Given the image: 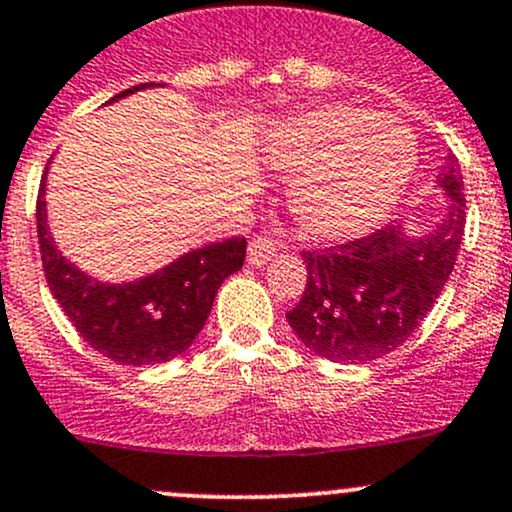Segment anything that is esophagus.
<instances>
[{"label": "esophagus", "mask_w": 512, "mask_h": 512, "mask_svg": "<svg viewBox=\"0 0 512 512\" xmlns=\"http://www.w3.org/2000/svg\"><path fill=\"white\" fill-rule=\"evenodd\" d=\"M274 255H277V247H274V242L267 235H255L250 245H247V260L255 267H265Z\"/></svg>", "instance_id": "obj_1"}]
</instances>
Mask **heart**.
<instances>
[{
  "instance_id": "obj_1",
  "label": "heart",
  "mask_w": 512,
  "mask_h": 512,
  "mask_svg": "<svg viewBox=\"0 0 512 512\" xmlns=\"http://www.w3.org/2000/svg\"><path fill=\"white\" fill-rule=\"evenodd\" d=\"M270 161L297 179L292 211L306 233L348 240L373 228L400 198L417 164L405 125L358 105H324L277 132Z\"/></svg>"
}]
</instances>
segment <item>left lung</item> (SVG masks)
<instances>
[{
    "label": "left lung",
    "mask_w": 512,
    "mask_h": 512,
    "mask_svg": "<svg viewBox=\"0 0 512 512\" xmlns=\"http://www.w3.org/2000/svg\"><path fill=\"white\" fill-rule=\"evenodd\" d=\"M439 186L454 203L432 233L410 238L392 223L365 238L301 252L306 287L287 321L309 351L333 363H368L400 348L422 324L464 240V176L454 154Z\"/></svg>",
    "instance_id": "1"
}]
</instances>
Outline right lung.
Instances as JSON below:
<instances>
[{
  "mask_svg": "<svg viewBox=\"0 0 512 512\" xmlns=\"http://www.w3.org/2000/svg\"><path fill=\"white\" fill-rule=\"evenodd\" d=\"M154 83L134 85L112 100ZM46 171L36 198V228L43 274L51 294L85 343L120 365L166 363L201 333L218 287L245 262V238H230L186 252L157 274L129 284H102L75 270L56 250L46 225Z\"/></svg>",
  "mask_w": 512,
  "mask_h": 512,
  "instance_id": "1",
  "label": "right lung"
}]
</instances>
